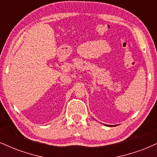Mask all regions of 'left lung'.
<instances>
[{
    "label": "left lung",
    "instance_id": "obj_1",
    "mask_svg": "<svg viewBox=\"0 0 157 157\" xmlns=\"http://www.w3.org/2000/svg\"><path fill=\"white\" fill-rule=\"evenodd\" d=\"M109 126H110V125H109ZM111 126H112V125H111ZM114 126H116V125H114Z\"/></svg>",
    "mask_w": 157,
    "mask_h": 157
}]
</instances>
